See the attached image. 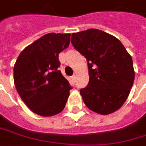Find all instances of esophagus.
Returning <instances> with one entry per match:
<instances>
[{"label":"esophagus","mask_w":146,"mask_h":146,"mask_svg":"<svg viewBox=\"0 0 146 146\" xmlns=\"http://www.w3.org/2000/svg\"><path fill=\"white\" fill-rule=\"evenodd\" d=\"M71 79H72V81L75 83V81H76V75H74L72 77H71Z\"/></svg>","instance_id":"obj_1"}]
</instances>
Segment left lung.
Listing matches in <instances>:
<instances>
[{
    "mask_svg": "<svg viewBox=\"0 0 146 146\" xmlns=\"http://www.w3.org/2000/svg\"><path fill=\"white\" fill-rule=\"evenodd\" d=\"M71 42L87 61L89 83L80 89L84 103L100 114L117 110L128 98L134 81L132 58L123 44L95 29L72 33Z\"/></svg>",
    "mask_w": 146,
    "mask_h": 146,
    "instance_id": "8db88e82",
    "label": "left lung"
}]
</instances>
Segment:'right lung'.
Returning <instances> with one entry per match:
<instances>
[{
	"instance_id": "1",
	"label": "right lung",
	"mask_w": 146,
	"mask_h": 146,
	"mask_svg": "<svg viewBox=\"0 0 146 146\" xmlns=\"http://www.w3.org/2000/svg\"><path fill=\"white\" fill-rule=\"evenodd\" d=\"M70 33H48L25 48L14 65L18 94L33 112L49 117L65 107L72 87L59 71V54L69 46Z\"/></svg>"
}]
</instances>
